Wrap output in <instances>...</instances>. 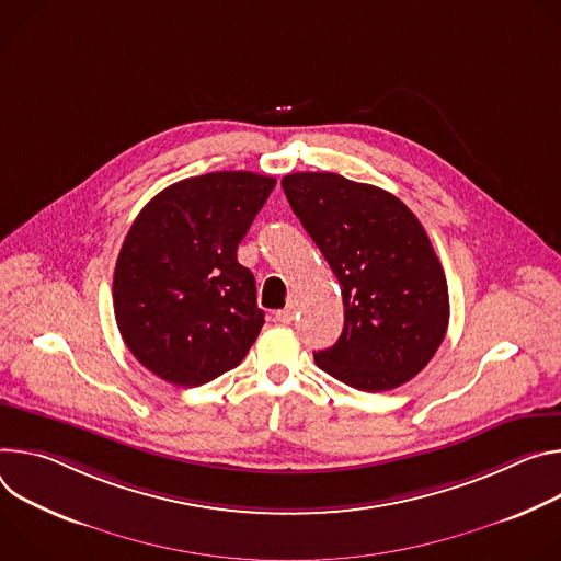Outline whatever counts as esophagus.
<instances>
[{
	"mask_svg": "<svg viewBox=\"0 0 561 561\" xmlns=\"http://www.w3.org/2000/svg\"><path fill=\"white\" fill-rule=\"evenodd\" d=\"M294 314H296V302L289 300L285 309H278V312H276V321L283 323V325H287V323L294 321Z\"/></svg>",
	"mask_w": 561,
	"mask_h": 561,
	"instance_id": "1",
	"label": "esophagus"
}]
</instances>
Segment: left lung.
I'll use <instances>...</instances> for the list:
<instances>
[{"label": "left lung", "instance_id": "8db88e82", "mask_svg": "<svg viewBox=\"0 0 561 561\" xmlns=\"http://www.w3.org/2000/svg\"><path fill=\"white\" fill-rule=\"evenodd\" d=\"M280 184L343 294V332L314 352L317 365L363 392L408 383L450 319L446 274L423 225L397 196L339 173H289Z\"/></svg>", "mask_w": 561, "mask_h": 561}]
</instances>
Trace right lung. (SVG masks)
Segmentation results:
<instances>
[{
	"label": "right lung",
	"instance_id": "1",
	"mask_svg": "<svg viewBox=\"0 0 561 561\" xmlns=\"http://www.w3.org/2000/svg\"><path fill=\"white\" fill-rule=\"evenodd\" d=\"M276 178L214 171L180 180L134 220L113 272L117 330L156 377L198 388L233 369L265 323L238 244Z\"/></svg>",
	"mask_w": 561,
	"mask_h": 561
}]
</instances>
